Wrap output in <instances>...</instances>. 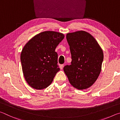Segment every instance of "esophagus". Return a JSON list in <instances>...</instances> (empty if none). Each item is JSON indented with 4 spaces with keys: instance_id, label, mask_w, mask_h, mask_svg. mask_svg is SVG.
Wrapping results in <instances>:
<instances>
[{
    "instance_id": "1",
    "label": "esophagus",
    "mask_w": 120,
    "mask_h": 120,
    "mask_svg": "<svg viewBox=\"0 0 120 120\" xmlns=\"http://www.w3.org/2000/svg\"><path fill=\"white\" fill-rule=\"evenodd\" d=\"M64 64H60V68L61 70L63 68H64Z\"/></svg>"
}]
</instances>
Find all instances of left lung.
I'll use <instances>...</instances> for the list:
<instances>
[{"label":"left lung","instance_id":"left-lung-1","mask_svg":"<svg viewBox=\"0 0 120 120\" xmlns=\"http://www.w3.org/2000/svg\"><path fill=\"white\" fill-rule=\"evenodd\" d=\"M72 61L64 70L72 86L79 90L92 86L100 74L104 54L95 38L84 31L68 33Z\"/></svg>","mask_w":120,"mask_h":120}]
</instances>
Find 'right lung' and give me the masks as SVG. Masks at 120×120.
Returning <instances> with one entry per match:
<instances>
[{
  "label": "right lung",
  "instance_id": "obj_1",
  "mask_svg": "<svg viewBox=\"0 0 120 120\" xmlns=\"http://www.w3.org/2000/svg\"><path fill=\"white\" fill-rule=\"evenodd\" d=\"M64 38L55 31L36 34L27 42L21 54L22 70L26 82L34 89L48 87L59 71L55 49Z\"/></svg>",
  "mask_w": 120,
  "mask_h": 120
}]
</instances>
